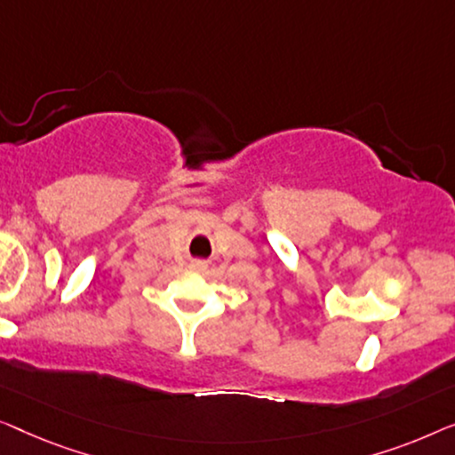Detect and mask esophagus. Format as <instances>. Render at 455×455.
<instances>
[{"mask_svg":"<svg viewBox=\"0 0 455 455\" xmlns=\"http://www.w3.org/2000/svg\"><path fill=\"white\" fill-rule=\"evenodd\" d=\"M191 267H194V270H206V261H202V259L191 261Z\"/></svg>","mask_w":455,"mask_h":455,"instance_id":"34e87169","label":"esophagus"}]
</instances>
